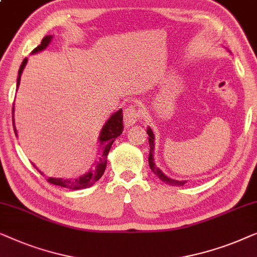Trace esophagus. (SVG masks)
Listing matches in <instances>:
<instances>
[{
    "instance_id": "34e87169",
    "label": "esophagus",
    "mask_w": 257,
    "mask_h": 257,
    "mask_svg": "<svg viewBox=\"0 0 257 257\" xmlns=\"http://www.w3.org/2000/svg\"><path fill=\"white\" fill-rule=\"evenodd\" d=\"M140 111L136 109L134 106L127 107V109H124L123 113V118H124V124L125 127H130V125H134L137 121L140 120Z\"/></svg>"
}]
</instances>
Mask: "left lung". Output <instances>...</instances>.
<instances>
[{
  "label": "left lung",
  "mask_w": 257,
  "mask_h": 257,
  "mask_svg": "<svg viewBox=\"0 0 257 257\" xmlns=\"http://www.w3.org/2000/svg\"><path fill=\"white\" fill-rule=\"evenodd\" d=\"M147 133L148 135H149V146H150V153H149V165H150V169L153 170V172L155 173V175L158 176V178L163 180V182L170 184V185H179V186H183L184 184H185L186 182L185 180H175V179H171L169 178L168 176H165L163 172L161 171L160 168H157L156 165H155V162H154V149H155V135L153 133V130H151V128L148 127L147 129Z\"/></svg>",
  "instance_id": "8db88e82"
}]
</instances>
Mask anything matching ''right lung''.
<instances>
[{"mask_svg": "<svg viewBox=\"0 0 257 257\" xmlns=\"http://www.w3.org/2000/svg\"><path fill=\"white\" fill-rule=\"evenodd\" d=\"M51 39H52L51 35L45 36V37L42 39L41 44H39L36 49H34V51H32L31 53H37V52L43 51V50L48 48V45L50 44V42H51ZM27 61H28V58H25V59L22 61V64H21V67L19 70V77H17V88H19V86H20L21 75H22V73H23V70H24L25 65H27ZM13 115H14V108H13ZM122 120H123V113H122V109H118L116 113H114L109 118H108V121L104 123L102 129H101V133L99 136L100 157H99V161H97L95 169H91L88 172H86L85 175H82L79 177V178H75V179H72V178L71 179H61V178H52V177H50V178H48V182L53 184V185L66 187V189H70V190L87 189V187L92 186L93 184H95L97 180L102 177L104 170H106L107 156H108V153H109V150H110L111 144H113V142L117 136L121 135L122 130H123V122H122ZM13 124H14V132H15V135L17 136V130L15 128V121H14V116H13ZM34 166H35V164H34ZM39 173H42V172L39 171Z\"/></svg>", "mask_w": 257, "mask_h": 257, "instance_id": "obj_1", "label": "right lung"}]
</instances>
